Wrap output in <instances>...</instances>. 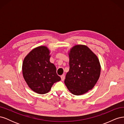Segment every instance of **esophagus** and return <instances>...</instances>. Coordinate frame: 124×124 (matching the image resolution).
<instances>
[{"mask_svg":"<svg viewBox=\"0 0 124 124\" xmlns=\"http://www.w3.org/2000/svg\"><path fill=\"white\" fill-rule=\"evenodd\" d=\"M61 78L62 81H64V80H65V75H62V76H61Z\"/></svg>","mask_w":124,"mask_h":124,"instance_id":"obj_1","label":"esophagus"}]
</instances>
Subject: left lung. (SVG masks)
<instances>
[{"label":"left lung","instance_id":"1","mask_svg":"<svg viewBox=\"0 0 124 124\" xmlns=\"http://www.w3.org/2000/svg\"><path fill=\"white\" fill-rule=\"evenodd\" d=\"M70 69L65 84L73 95L79 96L94 87L100 77L101 66L97 55L86 46L78 44L68 52Z\"/></svg>","mask_w":124,"mask_h":124}]
</instances>
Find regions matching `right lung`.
Returning <instances> with one entry per match:
<instances>
[{"label":"right lung","mask_w":124,"mask_h":124,"mask_svg":"<svg viewBox=\"0 0 124 124\" xmlns=\"http://www.w3.org/2000/svg\"><path fill=\"white\" fill-rule=\"evenodd\" d=\"M50 50L44 46H37L25 56L22 65L23 78L32 91L44 94L54 83L61 80L55 65L50 62Z\"/></svg>","instance_id":"right-lung-1"}]
</instances>
